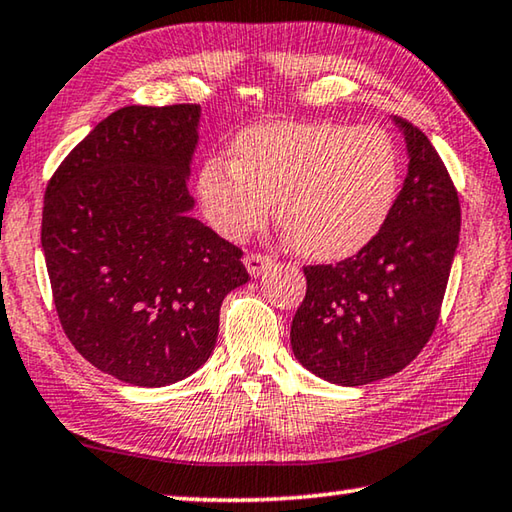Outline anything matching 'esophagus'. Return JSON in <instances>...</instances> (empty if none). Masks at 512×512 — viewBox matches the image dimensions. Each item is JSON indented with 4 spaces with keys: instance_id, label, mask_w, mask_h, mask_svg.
Returning a JSON list of instances; mask_svg holds the SVG:
<instances>
[{
    "instance_id": "34e87169",
    "label": "esophagus",
    "mask_w": 512,
    "mask_h": 512,
    "mask_svg": "<svg viewBox=\"0 0 512 512\" xmlns=\"http://www.w3.org/2000/svg\"><path fill=\"white\" fill-rule=\"evenodd\" d=\"M244 264L248 268V273L253 275V277H257V275H262L266 268L273 264V259L268 257V255H262V253H250V255L244 257Z\"/></svg>"
}]
</instances>
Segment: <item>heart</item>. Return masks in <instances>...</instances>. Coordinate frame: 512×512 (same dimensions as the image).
<instances>
[{
	"label": "heart",
	"mask_w": 512,
	"mask_h": 512,
	"mask_svg": "<svg viewBox=\"0 0 512 512\" xmlns=\"http://www.w3.org/2000/svg\"><path fill=\"white\" fill-rule=\"evenodd\" d=\"M235 160L212 155L198 173V196L212 228L241 241L275 219L300 255L343 259L384 228L400 187V153L375 126L273 121L246 128Z\"/></svg>",
	"instance_id": "1"
}]
</instances>
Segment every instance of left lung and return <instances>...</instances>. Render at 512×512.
Instances as JSON below:
<instances>
[{"label": "left lung", "mask_w": 512, "mask_h": 512, "mask_svg": "<svg viewBox=\"0 0 512 512\" xmlns=\"http://www.w3.org/2000/svg\"><path fill=\"white\" fill-rule=\"evenodd\" d=\"M409 153L384 228L336 266H305L291 323L296 359L320 379L363 386L409 366L436 329L461 232L456 187L429 137L395 117Z\"/></svg>", "instance_id": "8db88e82"}]
</instances>
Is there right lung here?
<instances>
[{
    "instance_id": "1",
    "label": "right lung",
    "mask_w": 512,
    "mask_h": 512,
    "mask_svg": "<svg viewBox=\"0 0 512 512\" xmlns=\"http://www.w3.org/2000/svg\"><path fill=\"white\" fill-rule=\"evenodd\" d=\"M201 106H126L51 176L42 250L67 339L94 368L158 388L196 372L221 302L248 282L241 250L194 219Z\"/></svg>"
}]
</instances>
